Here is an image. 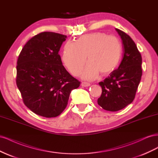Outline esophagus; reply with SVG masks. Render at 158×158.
Instances as JSON below:
<instances>
[{"mask_svg":"<svg viewBox=\"0 0 158 158\" xmlns=\"http://www.w3.org/2000/svg\"><path fill=\"white\" fill-rule=\"evenodd\" d=\"M81 85L83 87H88L90 85V84L88 82H82L81 83Z\"/></svg>","mask_w":158,"mask_h":158,"instance_id":"34e87169","label":"esophagus"}]
</instances>
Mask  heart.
Listing matches in <instances>:
<instances>
[{"mask_svg":"<svg viewBox=\"0 0 158 158\" xmlns=\"http://www.w3.org/2000/svg\"><path fill=\"white\" fill-rule=\"evenodd\" d=\"M122 48L117 37L103 32H95L80 36L76 42L65 44L62 60L70 73L78 75L85 63H88L81 72L84 79L94 80L99 74L105 76L116 69L120 60Z\"/></svg>","mask_w":158,"mask_h":158,"instance_id":"1","label":"heart"}]
</instances>
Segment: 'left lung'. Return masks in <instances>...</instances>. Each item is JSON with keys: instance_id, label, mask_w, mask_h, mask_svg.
I'll return each mask as SVG.
<instances>
[{"instance_id": "left-lung-1", "label": "left lung", "mask_w": 158, "mask_h": 158, "mask_svg": "<svg viewBox=\"0 0 158 158\" xmlns=\"http://www.w3.org/2000/svg\"><path fill=\"white\" fill-rule=\"evenodd\" d=\"M115 30L122 40L123 58L118 68L99 83L102 93L98 103L109 111H117L132 102L142 75V56L135 43L126 33Z\"/></svg>"}]
</instances>
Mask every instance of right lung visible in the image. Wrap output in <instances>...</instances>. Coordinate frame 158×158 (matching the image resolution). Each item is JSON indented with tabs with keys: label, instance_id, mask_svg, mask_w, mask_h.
Returning a JSON list of instances; mask_svg holds the SVG:
<instances>
[{
	"label": "right lung",
	"instance_id": "right-lung-1",
	"mask_svg": "<svg viewBox=\"0 0 158 158\" xmlns=\"http://www.w3.org/2000/svg\"><path fill=\"white\" fill-rule=\"evenodd\" d=\"M66 35L45 31L28 41L19 55L16 84L23 103L44 117L59 116L80 82L65 69L59 54Z\"/></svg>",
	"mask_w": 158,
	"mask_h": 158
}]
</instances>
